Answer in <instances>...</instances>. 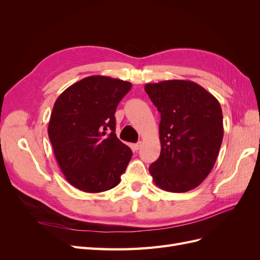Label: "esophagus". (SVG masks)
<instances>
[{"instance_id": "obj_1", "label": "esophagus", "mask_w": 260, "mask_h": 260, "mask_svg": "<svg viewBox=\"0 0 260 260\" xmlns=\"http://www.w3.org/2000/svg\"><path fill=\"white\" fill-rule=\"evenodd\" d=\"M141 146H142V142H138V143L132 145V147H133V149H135V151H138V149L141 148Z\"/></svg>"}]
</instances>
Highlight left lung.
Here are the masks:
<instances>
[{"mask_svg": "<svg viewBox=\"0 0 260 260\" xmlns=\"http://www.w3.org/2000/svg\"><path fill=\"white\" fill-rule=\"evenodd\" d=\"M144 89L160 113V155L149 174L165 191H190L216 162L223 138L221 106L193 81L166 80L147 83Z\"/></svg>", "mask_w": 260, "mask_h": 260, "instance_id": "8db88e82", "label": "left lung"}]
</instances>
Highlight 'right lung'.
<instances>
[{"label":"right lung","instance_id":"add662e5","mask_svg":"<svg viewBox=\"0 0 260 260\" xmlns=\"http://www.w3.org/2000/svg\"><path fill=\"white\" fill-rule=\"evenodd\" d=\"M132 84L90 76L67 88L55 102L49 138L68 182L88 193L115 187L132 151L117 138L116 108Z\"/></svg>","mask_w":260,"mask_h":260}]
</instances>
